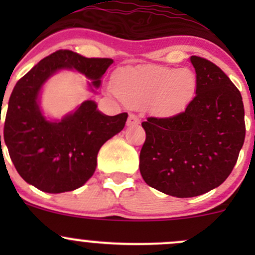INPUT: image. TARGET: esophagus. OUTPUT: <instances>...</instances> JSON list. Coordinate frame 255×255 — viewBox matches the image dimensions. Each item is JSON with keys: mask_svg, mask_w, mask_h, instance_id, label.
<instances>
[{"mask_svg": "<svg viewBox=\"0 0 255 255\" xmlns=\"http://www.w3.org/2000/svg\"><path fill=\"white\" fill-rule=\"evenodd\" d=\"M139 123H140L139 117H137L135 115H129V117H128V121H127L128 127H135V126H138Z\"/></svg>", "mask_w": 255, "mask_h": 255, "instance_id": "esophagus-1", "label": "esophagus"}]
</instances>
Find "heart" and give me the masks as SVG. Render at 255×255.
Returning <instances> with one entry per match:
<instances>
[{
  "label": "heart",
  "instance_id": "obj_1",
  "mask_svg": "<svg viewBox=\"0 0 255 255\" xmlns=\"http://www.w3.org/2000/svg\"><path fill=\"white\" fill-rule=\"evenodd\" d=\"M197 78L190 69L166 66H140L123 69L116 75L118 97L130 107L153 105L160 115L184 111L194 99Z\"/></svg>",
  "mask_w": 255,
  "mask_h": 255
}]
</instances>
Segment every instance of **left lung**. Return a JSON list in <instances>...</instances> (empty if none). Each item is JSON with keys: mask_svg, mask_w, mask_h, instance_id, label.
Instances as JSON below:
<instances>
[{"mask_svg": "<svg viewBox=\"0 0 255 255\" xmlns=\"http://www.w3.org/2000/svg\"><path fill=\"white\" fill-rule=\"evenodd\" d=\"M196 96L179 115L149 117L139 155L144 181L175 197H194L220 186L232 173L244 143L241 92L210 60L191 56Z\"/></svg>", "mask_w": 255, "mask_h": 255, "instance_id": "obj_1", "label": "left lung"}]
</instances>
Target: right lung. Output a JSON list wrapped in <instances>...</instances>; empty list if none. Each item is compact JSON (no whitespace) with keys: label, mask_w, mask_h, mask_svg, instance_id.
Here are the masks:
<instances>
[{"label":"right lung","mask_w":255,"mask_h":255,"mask_svg":"<svg viewBox=\"0 0 255 255\" xmlns=\"http://www.w3.org/2000/svg\"><path fill=\"white\" fill-rule=\"evenodd\" d=\"M113 63L58 50L40 60L14 86L4 120L3 138L22 179L49 194L73 191L94 175L100 148L123 129L127 113L106 116L86 100L61 120H49L40 109L43 85L61 70H75L91 82L92 92ZM1 144V135H0Z\"/></svg>","instance_id":"add662e5"}]
</instances>
